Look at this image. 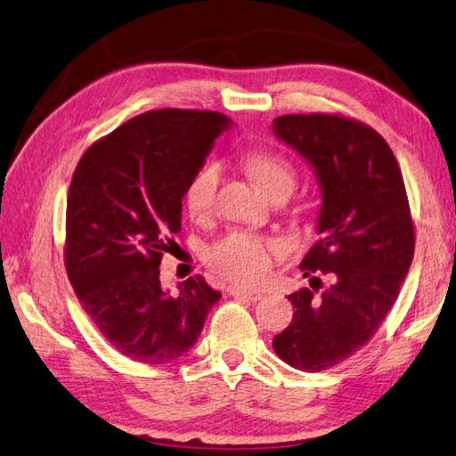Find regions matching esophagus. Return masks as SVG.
Here are the masks:
<instances>
[{
  "label": "esophagus",
  "instance_id": "34e87169",
  "mask_svg": "<svg viewBox=\"0 0 456 456\" xmlns=\"http://www.w3.org/2000/svg\"><path fill=\"white\" fill-rule=\"evenodd\" d=\"M230 295L236 297V298H246V300H261L263 298V292L256 290V289H241V287H232L230 289Z\"/></svg>",
  "mask_w": 456,
  "mask_h": 456
}]
</instances>
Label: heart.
<instances>
[{
  "mask_svg": "<svg viewBox=\"0 0 456 456\" xmlns=\"http://www.w3.org/2000/svg\"><path fill=\"white\" fill-rule=\"evenodd\" d=\"M246 167L259 189L271 195L277 189L295 187V169L289 161L273 151H251L246 158ZM220 181V166L207 164L191 177L185 189V207L191 216H207ZM281 256V244L263 240L246 232H232L226 238L212 244L207 259L210 267L236 282H257L267 277L273 259Z\"/></svg>",
  "mask_w": 456,
  "mask_h": 456,
  "instance_id": "heart-1",
  "label": "heart"
}]
</instances>
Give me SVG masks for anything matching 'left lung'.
Returning a JSON list of instances; mask_svg holds the SVG:
<instances>
[{
  "instance_id": "obj_1",
  "label": "left lung",
  "mask_w": 456,
  "mask_h": 456,
  "mask_svg": "<svg viewBox=\"0 0 456 456\" xmlns=\"http://www.w3.org/2000/svg\"><path fill=\"white\" fill-rule=\"evenodd\" d=\"M273 133L308 161L322 205L314 244L300 269L333 282L292 292L297 312L273 338L277 355L320 372L346 361L374 336L398 298L413 257V224L398 161L377 130L338 115H285Z\"/></svg>"
}]
</instances>
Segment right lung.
Here are the masks:
<instances>
[{
    "instance_id": "right-lung-1",
    "label": "right lung",
    "mask_w": 456,
    "mask_h": 456,
    "mask_svg": "<svg viewBox=\"0 0 456 456\" xmlns=\"http://www.w3.org/2000/svg\"><path fill=\"white\" fill-rule=\"evenodd\" d=\"M230 125L215 110L159 109L126 120L79 159L68 193L66 271L118 353L146 365L195 346L220 292L187 279L174 297L159 261L181 230V200Z\"/></svg>"
}]
</instances>
